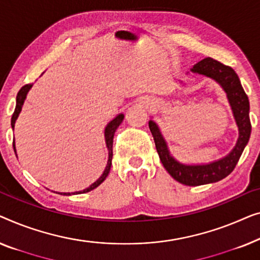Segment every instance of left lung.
<instances>
[{"mask_svg":"<svg viewBox=\"0 0 260 260\" xmlns=\"http://www.w3.org/2000/svg\"><path fill=\"white\" fill-rule=\"evenodd\" d=\"M193 73L202 74L207 78L213 79L222 87L228 94L230 105H231L233 115L239 128V138L236 147L232 149L228 156L218 161L207 164V165H182L174 160L168 152L166 142L154 121H149L148 126L154 138L155 147L158 151L164 167L174 178L175 180L186 186H199L211 182H217L228 177L238 162L245 146L247 145L251 134V121L248 112L250 104L246 93L240 85L238 75L231 67L212 57H206L193 66Z\"/></svg>","mask_w":260,"mask_h":260,"instance_id":"left-lung-1","label":"left lung"}]
</instances>
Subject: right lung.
Listing matches in <instances>:
<instances>
[{
	"mask_svg": "<svg viewBox=\"0 0 260 260\" xmlns=\"http://www.w3.org/2000/svg\"><path fill=\"white\" fill-rule=\"evenodd\" d=\"M32 85L31 83H28V85H24L22 88L19 90V93H17V96H16V107H15V111L13 113V116H12V127L14 128V126H15V121L17 119V116H19L21 109H22V105H23L24 102V99H25V95H27L28 90L30 89V87ZM123 120V114H119L116 116L115 119H113L111 122L108 123L107 127H106L105 129V138H106V145H107V148H108V152H109V156H108V162H107V166H106V170L104 172V174L101 175L100 178L98 179L96 181L94 182L93 185H90L88 188L83 189L81 192H75L76 194H80V193H86V192H89L92 191V189L96 188L99 185L101 184L102 181L105 180L106 178H107V175L109 173V170H111V166H112V158H113V138H114V134H115V131L118 127L120 126V123L122 122ZM13 146H14V151H15V144L13 142ZM75 193H73V194H75ZM60 194H63V196H68L71 194V193H60Z\"/></svg>",
	"mask_w": 260,
	"mask_h": 260,
	"instance_id": "right-lung-1",
	"label": "right lung"
}]
</instances>
